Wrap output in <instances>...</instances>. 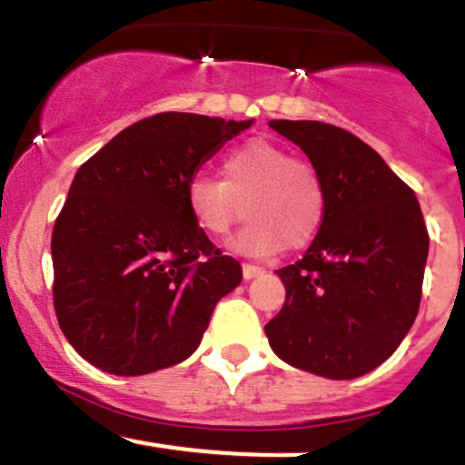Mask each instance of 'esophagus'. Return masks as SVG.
Wrapping results in <instances>:
<instances>
[{
    "label": "esophagus",
    "instance_id": "obj_1",
    "mask_svg": "<svg viewBox=\"0 0 465 465\" xmlns=\"http://www.w3.org/2000/svg\"><path fill=\"white\" fill-rule=\"evenodd\" d=\"M242 272H243V280H252V277L262 275V272H264V268L255 266V264H243Z\"/></svg>",
    "mask_w": 465,
    "mask_h": 465
}]
</instances>
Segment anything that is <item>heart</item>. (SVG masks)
<instances>
[{
  "instance_id": "obj_1",
  "label": "heart",
  "mask_w": 465,
  "mask_h": 465,
  "mask_svg": "<svg viewBox=\"0 0 465 465\" xmlns=\"http://www.w3.org/2000/svg\"><path fill=\"white\" fill-rule=\"evenodd\" d=\"M222 176L199 172L188 183V208L197 226L223 239L242 219L243 203L251 222L234 239V251L268 257L302 248L324 222L327 194L311 161L293 156L284 145L252 138L232 147L222 161Z\"/></svg>"
}]
</instances>
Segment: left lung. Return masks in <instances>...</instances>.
I'll list each match as a JSON object with an SVG mask.
<instances>
[{
  "instance_id": "left-lung-1",
  "label": "left lung",
  "mask_w": 465,
  "mask_h": 465,
  "mask_svg": "<svg viewBox=\"0 0 465 465\" xmlns=\"http://www.w3.org/2000/svg\"><path fill=\"white\" fill-rule=\"evenodd\" d=\"M302 147L327 194L302 260L280 268L286 302L266 324L272 351L333 381L376 370L403 342L420 304L428 228L414 190L367 143L318 121H272Z\"/></svg>"
}]
</instances>
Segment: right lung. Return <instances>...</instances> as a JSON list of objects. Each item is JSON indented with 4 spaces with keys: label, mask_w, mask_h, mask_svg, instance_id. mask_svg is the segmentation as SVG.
Returning a JSON list of instances; mask_svg holds the SVG:
<instances>
[{
    "label": "right lung",
    "mask_w": 465,
    "mask_h": 465,
    "mask_svg": "<svg viewBox=\"0 0 465 465\" xmlns=\"http://www.w3.org/2000/svg\"><path fill=\"white\" fill-rule=\"evenodd\" d=\"M251 121L163 112L80 165L55 219L54 306L71 347L98 370L141 376L193 356L242 266L188 208L203 161Z\"/></svg>",
    "instance_id": "right-lung-1"
}]
</instances>
